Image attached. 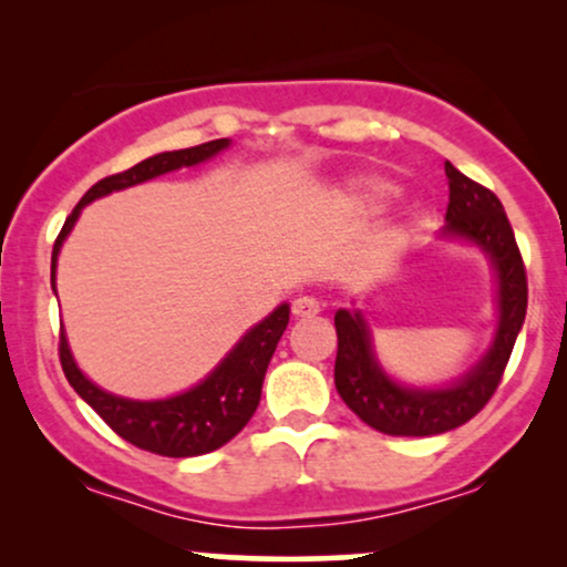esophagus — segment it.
<instances>
[{
  "mask_svg": "<svg viewBox=\"0 0 567 567\" xmlns=\"http://www.w3.org/2000/svg\"><path fill=\"white\" fill-rule=\"evenodd\" d=\"M320 301L311 296H298L296 301H292V317H298V320H306V317H315L320 315Z\"/></svg>",
  "mask_w": 567,
  "mask_h": 567,
  "instance_id": "34e87169",
  "label": "esophagus"
}]
</instances>
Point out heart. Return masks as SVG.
Instances as JSON below:
<instances>
[{
	"label": "heart",
	"mask_w": 567,
	"mask_h": 567,
	"mask_svg": "<svg viewBox=\"0 0 567 567\" xmlns=\"http://www.w3.org/2000/svg\"><path fill=\"white\" fill-rule=\"evenodd\" d=\"M394 192V186L389 181L375 178V175H360V178H351L343 186V197L349 202H360V205H370V202H381L383 197Z\"/></svg>",
	"instance_id": "1"
}]
</instances>
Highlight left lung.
I'll return each instance as SVG.
<instances>
[{
    "instance_id": "obj_1",
    "label": "left lung",
    "mask_w": 567,
    "mask_h": 567,
    "mask_svg": "<svg viewBox=\"0 0 567 567\" xmlns=\"http://www.w3.org/2000/svg\"><path fill=\"white\" fill-rule=\"evenodd\" d=\"M445 175L451 202L442 237L466 239L491 258L498 277V328L493 347L470 373L440 389H413L383 373L360 311H336L338 394L368 426L392 437H432L474 419L498 389L528 309V277L504 205L451 162Z\"/></svg>"
}]
</instances>
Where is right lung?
Segmentation results:
<instances>
[{
	"mask_svg": "<svg viewBox=\"0 0 567 567\" xmlns=\"http://www.w3.org/2000/svg\"><path fill=\"white\" fill-rule=\"evenodd\" d=\"M229 138L207 141L192 148H178V152H162L154 157L138 162L125 173L109 175V178L97 181L95 186L87 188V194L80 199V205L71 210V216L63 224L53 245V290H55V264L58 252H61L63 239L74 229L76 218H80L82 207L97 197L120 192V188L143 184L157 175L181 171V167L199 165V162L216 157L218 152L229 148ZM290 320V306L282 303L250 328L239 338V343L229 354L220 360V365L207 375L205 381L188 389L184 394L167 396V400H127V396H116L112 392H103L93 381L84 379V373L76 368L74 357H71L66 336L61 333V368L74 392L87 402L90 408L106 421L109 426L120 434L122 440L133 442L135 447L157 455H171V458H188V455H202L218 451L231 437L243 432L247 421L256 413L258 402H261V386L266 368H269L271 354H275L279 338Z\"/></svg>",
	"mask_w": 567,
	"mask_h": 567,
	"instance_id": "right-lung-1",
	"label": "right lung"
}]
</instances>
